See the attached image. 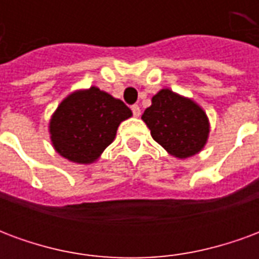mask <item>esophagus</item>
Here are the masks:
<instances>
[{
	"label": "esophagus",
	"instance_id": "esophagus-1",
	"mask_svg": "<svg viewBox=\"0 0 259 259\" xmlns=\"http://www.w3.org/2000/svg\"><path fill=\"white\" fill-rule=\"evenodd\" d=\"M132 112H133V116L139 118V116H140V113H141L140 107H139V105H133V107H132Z\"/></svg>",
	"mask_w": 259,
	"mask_h": 259
}]
</instances>
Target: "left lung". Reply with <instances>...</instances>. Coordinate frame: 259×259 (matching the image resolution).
<instances>
[{
	"label": "left lung",
	"instance_id": "1",
	"mask_svg": "<svg viewBox=\"0 0 259 259\" xmlns=\"http://www.w3.org/2000/svg\"><path fill=\"white\" fill-rule=\"evenodd\" d=\"M141 119L151 130L152 139L179 159L198 154L208 141L209 120L205 111L191 98L169 89L152 97L151 107Z\"/></svg>",
	"mask_w": 259,
	"mask_h": 259
}]
</instances>
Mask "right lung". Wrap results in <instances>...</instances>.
Instances as JSON below:
<instances>
[{
  "mask_svg": "<svg viewBox=\"0 0 259 259\" xmlns=\"http://www.w3.org/2000/svg\"><path fill=\"white\" fill-rule=\"evenodd\" d=\"M132 116L123 101L93 85L73 91L50 119L55 151L70 162H96L115 139L119 124Z\"/></svg>",
  "mask_w": 259,
  "mask_h": 259,
  "instance_id": "add662e5",
  "label": "right lung"
}]
</instances>
